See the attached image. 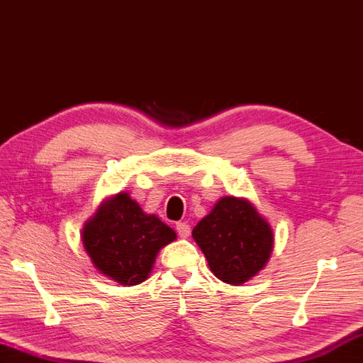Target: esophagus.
Instances as JSON below:
<instances>
[{"mask_svg":"<svg viewBox=\"0 0 363 363\" xmlns=\"http://www.w3.org/2000/svg\"><path fill=\"white\" fill-rule=\"evenodd\" d=\"M176 232L181 238H189L190 237V225L187 223H176Z\"/></svg>","mask_w":363,"mask_h":363,"instance_id":"obj_1","label":"esophagus"}]
</instances>
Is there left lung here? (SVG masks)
Here are the masks:
<instances>
[{
	"label": "left lung",
	"mask_w": 363,
	"mask_h": 363,
	"mask_svg": "<svg viewBox=\"0 0 363 363\" xmlns=\"http://www.w3.org/2000/svg\"><path fill=\"white\" fill-rule=\"evenodd\" d=\"M193 238L221 281L242 284L267 263L274 249L271 225L247 199L225 196L196 224Z\"/></svg>",
	"instance_id": "8db88e82"
}]
</instances>
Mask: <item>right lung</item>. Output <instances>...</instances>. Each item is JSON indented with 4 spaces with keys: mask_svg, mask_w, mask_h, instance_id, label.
<instances>
[{
    "mask_svg": "<svg viewBox=\"0 0 363 363\" xmlns=\"http://www.w3.org/2000/svg\"><path fill=\"white\" fill-rule=\"evenodd\" d=\"M176 233L156 215H147L128 193L102 202L83 227L82 241L100 272L125 286L147 280L157 252Z\"/></svg>",
    "mask_w": 363,
    "mask_h": 363,
    "instance_id": "right-lung-1",
    "label": "right lung"
}]
</instances>
